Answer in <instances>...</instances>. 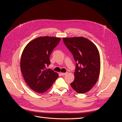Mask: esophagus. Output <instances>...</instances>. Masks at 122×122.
Listing matches in <instances>:
<instances>
[{
	"label": "esophagus",
	"instance_id": "obj_1",
	"mask_svg": "<svg viewBox=\"0 0 122 122\" xmlns=\"http://www.w3.org/2000/svg\"><path fill=\"white\" fill-rule=\"evenodd\" d=\"M67 73H61V75L62 76H65Z\"/></svg>",
	"mask_w": 122,
	"mask_h": 122
}]
</instances>
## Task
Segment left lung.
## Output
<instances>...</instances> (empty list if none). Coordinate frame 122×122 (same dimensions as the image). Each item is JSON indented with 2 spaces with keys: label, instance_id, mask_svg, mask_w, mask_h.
I'll list each match as a JSON object with an SVG mask.
<instances>
[{
  "label": "left lung",
  "instance_id": "8db88e82",
  "mask_svg": "<svg viewBox=\"0 0 122 122\" xmlns=\"http://www.w3.org/2000/svg\"><path fill=\"white\" fill-rule=\"evenodd\" d=\"M63 41L76 62L75 80L71 86L79 93L86 92L96 84L99 77V51L92 42L85 37H65L63 38Z\"/></svg>",
  "mask_w": 122,
  "mask_h": 122
}]
</instances>
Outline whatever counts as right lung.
I'll return each instance as SVG.
<instances>
[{
  "label": "right lung",
  "instance_id": "right-lung-1",
  "mask_svg": "<svg viewBox=\"0 0 122 122\" xmlns=\"http://www.w3.org/2000/svg\"><path fill=\"white\" fill-rule=\"evenodd\" d=\"M60 40L59 37H37L27 45L22 53L20 66L23 77L29 86L38 93L46 92L58 77V73L46 67Z\"/></svg>",
  "mask_w": 122,
  "mask_h": 122
}]
</instances>
